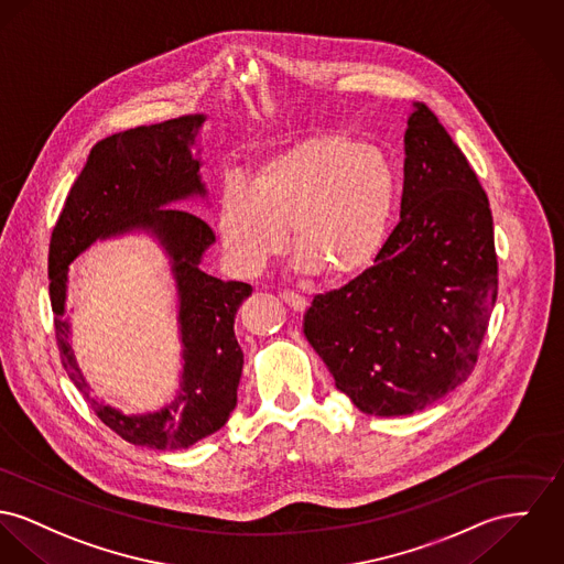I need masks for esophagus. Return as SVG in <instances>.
Returning a JSON list of instances; mask_svg holds the SVG:
<instances>
[{
  "label": "esophagus",
  "instance_id": "esophagus-1",
  "mask_svg": "<svg viewBox=\"0 0 564 564\" xmlns=\"http://www.w3.org/2000/svg\"><path fill=\"white\" fill-rule=\"evenodd\" d=\"M281 299H283V303L288 304V306H292L294 311H301V313H303L304 308H306V304H308L304 296H299V294H294V292H283Z\"/></svg>",
  "mask_w": 564,
  "mask_h": 564
}]
</instances>
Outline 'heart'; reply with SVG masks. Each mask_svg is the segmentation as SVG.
Segmentation results:
<instances>
[{
    "mask_svg": "<svg viewBox=\"0 0 564 564\" xmlns=\"http://www.w3.org/2000/svg\"><path fill=\"white\" fill-rule=\"evenodd\" d=\"M389 154L349 134H315L281 148L231 180L218 197L217 229L227 261L256 274L281 253L285 231L304 270L349 281L380 256L397 208Z\"/></svg>",
    "mask_w": 564,
    "mask_h": 564,
    "instance_id": "heart-1",
    "label": "heart"
}]
</instances>
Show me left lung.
Listing matches in <instances>:
<instances>
[{
  "instance_id": "obj_1",
  "label": "left lung",
  "mask_w": 564,
  "mask_h": 564,
  "mask_svg": "<svg viewBox=\"0 0 564 564\" xmlns=\"http://www.w3.org/2000/svg\"><path fill=\"white\" fill-rule=\"evenodd\" d=\"M403 154L399 223L380 256L304 313L335 387L376 416L421 412L464 384L498 296L487 195L423 102L408 113Z\"/></svg>"
}]
</instances>
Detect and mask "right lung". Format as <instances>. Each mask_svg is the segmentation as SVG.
I'll return each instance as SVG.
<instances>
[{"label": "right lung", "mask_w": 564, "mask_h": 564, "mask_svg": "<svg viewBox=\"0 0 564 564\" xmlns=\"http://www.w3.org/2000/svg\"><path fill=\"white\" fill-rule=\"evenodd\" d=\"M206 120L208 116L193 113L98 141L70 188L48 245V296L68 378L109 430L152 451L188 448L218 432L236 408L245 365L234 319L253 288L206 274L202 261L217 236L206 220L174 208L197 199L208 204L199 143ZM127 235L154 239L171 261L183 347L175 399L161 411L141 415H124L90 394L69 346V321L63 317L69 263L94 241Z\"/></svg>", "instance_id": "right-lung-1"}]
</instances>
